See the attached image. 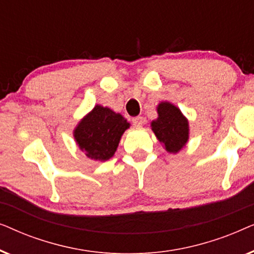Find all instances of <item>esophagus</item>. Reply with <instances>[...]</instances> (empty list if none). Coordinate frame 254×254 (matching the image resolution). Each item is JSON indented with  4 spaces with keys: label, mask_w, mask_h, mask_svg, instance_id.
<instances>
[{
    "label": "esophagus",
    "mask_w": 254,
    "mask_h": 254,
    "mask_svg": "<svg viewBox=\"0 0 254 254\" xmlns=\"http://www.w3.org/2000/svg\"><path fill=\"white\" fill-rule=\"evenodd\" d=\"M143 123H144V119L142 117H135V118H133V124L136 127H141L142 125H143Z\"/></svg>",
    "instance_id": "34e87169"
}]
</instances>
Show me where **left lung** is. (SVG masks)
Returning <instances> with one entry per match:
<instances>
[{
    "mask_svg": "<svg viewBox=\"0 0 254 254\" xmlns=\"http://www.w3.org/2000/svg\"><path fill=\"white\" fill-rule=\"evenodd\" d=\"M158 118L151 123V129L165 150L177 154L189 141V121L178 107L169 102L157 106Z\"/></svg>",
    "mask_w": 254,
    "mask_h": 254,
    "instance_id": "left-lung-1",
    "label": "left lung"
}]
</instances>
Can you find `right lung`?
<instances>
[{
  "label": "right lung",
  "instance_id": "obj_1",
  "mask_svg": "<svg viewBox=\"0 0 254 254\" xmlns=\"http://www.w3.org/2000/svg\"><path fill=\"white\" fill-rule=\"evenodd\" d=\"M129 126L121 114L109 107L96 105L79 121L74 137L89 158L104 162L114 155L124 131Z\"/></svg>",
  "mask_w": 254,
  "mask_h": 254
}]
</instances>
